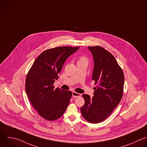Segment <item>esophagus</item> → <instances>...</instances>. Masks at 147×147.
I'll return each mask as SVG.
<instances>
[{"mask_svg": "<svg viewBox=\"0 0 147 147\" xmlns=\"http://www.w3.org/2000/svg\"><path fill=\"white\" fill-rule=\"evenodd\" d=\"M72 96L74 97H78L81 96V94L78 93H77L76 92H72Z\"/></svg>", "mask_w": 147, "mask_h": 147, "instance_id": "1", "label": "esophagus"}]
</instances>
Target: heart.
<instances>
[{"mask_svg":"<svg viewBox=\"0 0 147 147\" xmlns=\"http://www.w3.org/2000/svg\"><path fill=\"white\" fill-rule=\"evenodd\" d=\"M88 62V59L85 57H81L78 60V62Z\"/></svg>","mask_w":147,"mask_h":147,"instance_id":"1","label":"heart"}]
</instances>
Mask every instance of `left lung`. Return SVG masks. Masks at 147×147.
Here are the masks:
<instances>
[{"instance_id": "obj_1", "label": "left lung", "mask_w": 147, "mask_h": 147, "mask_svg": "<svg viewBox=\"0 0 147 147\" xmlns=\"http://www.w3.org/2000/svg\"><path fill=\"white\" fill-rule=\"evenodd\" d=\"M88 48L94 61L92 79L97 87L94 88L93 97L82 94L85 104L81 112L89 122L97 123L105 120L121 102L124 74L114 57L105 48L100 46Z\"/></svg>"}]
</instances>
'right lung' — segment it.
Listing matches in <instances>:
<instances>
[{
    "label": "right lung",
    "instance_id": "obj_1",
    "mask_svg": "<svg viewBox=\"0 0 147 147\" xmlns=\"http://www.w3.org/2000/svg\"><path fill=\"white\" fill-rule=\"evenodd\" d=\"M79 48L59 47L44 51L27 74L25 89L28 98L38 114L47 120L59 119L70 103L72 92L55 89L54 83L58 79L66 60Z\"/></svg>",
    "mask_w": 147,
    "mask_h": 147
}]
</instances>
